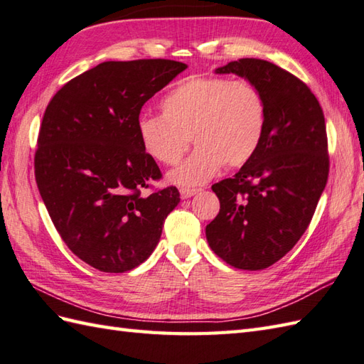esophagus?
Returning a JSON list of instances; mask_svg holds the SVG:
<instances>
[{"label": "esophagus", "instance_id": "34e87169", "mask_svg": "<svg viewBox=\"0 0 364 364\" xmlns=\"http://www.w3.org/2000/svg\"><path fill=\"white\" fill-rule=\"evenodd\" d=\"M179 191H181V198L187 199V198H191L193 195H196L199 188H181Z\"/></svg>", "mask_w": 364, "mask_h": 364}]
</instances>
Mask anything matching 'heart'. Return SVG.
<instances>
[{
    "label": "heart",
    "mask_w": 364,
    "mask_h": 364,
    "mask_svg": "<svg viewBox=\"0 0 364 364\" xmlns=\"http://www.w3.org/2000/svg\"><path fill=\"white\" fill-rule=\"evenodd\" d=\"M161 115H141L136 134L143 149L164 165H177L168 174L182 187L204 183L224 165L237 168L254 156L266 124V102L249 80L196 76L169 90L160 101Z\"/></svg>",
    "instance_id": "obj_1"
}]
</instances>
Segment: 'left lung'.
Returning a JSON list of instances; mask_svg holds the SVG:
<instances>
[{
	"mask_svg": "<svg viewBox=\"0 0 364 364\" xmlns=\"http://www.w3.org/2000/svg\"><path fill=\"white\" fill-rule=\"evenodd\" d=\"M216 73L252 82L266 102V124L254 156L212 185L220 213L207 224L213 252L238 269L279 262L310 225L328 179L324 112L304 80L262 59H238Z\"/></svg>",
	"mask_w": 364,
	"mask_h": 364,
	"instance_id": "left-lung-1",
	"label": "left lung"
}]
</instances>
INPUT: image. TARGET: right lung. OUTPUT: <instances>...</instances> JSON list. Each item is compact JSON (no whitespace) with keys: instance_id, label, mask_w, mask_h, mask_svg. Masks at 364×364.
Masks as SVG:
<instances>
[{"instance_id":"obj_1","label":"right lung","mask_w":364,"mask_h":364,"mask_svg":"<svg viewBox=\"0 0 364 364\" xmlns=\"http://www.w3.org/2000/svg\"><path fill=\"white\" fill-rule=\"evenodd\" d=\"M185 68L169 59L102 62L68 80L48 104L36 182L63 243L95 269L136 268L179 204L176 187L152 185L161 171L141 146L136 121L144 102Z\"/></svg>"}]
</instances>
